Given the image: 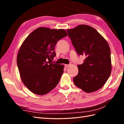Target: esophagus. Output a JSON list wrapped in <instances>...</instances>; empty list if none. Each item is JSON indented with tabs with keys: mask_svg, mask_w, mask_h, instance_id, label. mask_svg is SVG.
Returning <instances> with one entry per match:
<instances>
[{
	"mask_svg": "<svg viewBox=\"0 0 124 124\" xmlns=\"http://www.w3.org/2000/svg\"><path fill=\"white\" fill-rule=\"evenodd\" d=\"M68 67H69V65H65V68H68Z\"/></svg>",
	"mask_w": 124,
	"mask_h": 124,
	"instance_id": "obj_1",
	"label": "esophagus"
}]
</instances>
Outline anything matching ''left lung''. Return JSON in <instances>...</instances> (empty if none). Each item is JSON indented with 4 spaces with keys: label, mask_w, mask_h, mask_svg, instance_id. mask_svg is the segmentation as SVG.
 <instances>
[{
    "label": "left lung",
    "mask_w": 124,
    "mask_h": 124,
    "mask_svg": "<svg viewBox=\"0 0 124 124\" xmlns=\"http://www.w3.org/2000/svg\"><path fill=\"white\" fill-rule=\"evenodd\" d=\"M67 31L77 54L86 57L84 63L78 66V73L73 78L74 83L86 93L95 92L105 84L111 73L109 46L88 25H80Z\"/></svg>",
    "instance_id": "1"
}]
</instances>
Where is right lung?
I'll return each instance as SVG.
<instances>
[{
    "instance_id": "obj_1",
    "label": "right lung",
    "mask_w": 124,
    "mask_h": 124,
    "mask_svg": "<svg viewBox=\"0 0 124 124\" xmlns=\"http://www.w3.org/2000/svg\"><path fill=\"white\" fill-rule=\"evenodd\" d=\"M67 36L63 29L39 27L28 36L17 56L20 77L30 91L43 95L54 89L63 72L64 65L50 63L56 56L58 41Z\"/></svg>"
}]
</instances>
